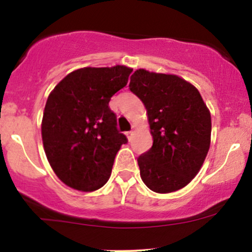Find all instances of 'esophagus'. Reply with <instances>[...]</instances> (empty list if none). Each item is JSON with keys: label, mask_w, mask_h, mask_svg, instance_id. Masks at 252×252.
Instances as JSON below:
<instances>
[{"label": "esophagus", "mask_w": 252, "mask_h": 252, "mask_svg": "<svg viewBox=\"0 0 252 252\" xmlns=\"http://www.w3.org/2000/svg\"><path fill=\"white\" fill-rule=\"evenodd\" d=\"M126 137H128V140H130L131 139V136H133V131H126Z\"/></svg>", "instance_id": "obj_1"}]
</instances>
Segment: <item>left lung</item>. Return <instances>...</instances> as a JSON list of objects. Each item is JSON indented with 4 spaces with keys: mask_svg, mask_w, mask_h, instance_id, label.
Instances as JSON below:
<instances>
[{
    "mask_svg": "<svg viewBox=\"0 0 252 252\" xmlns=\"http://www.w3.org/2000/svg\"><path fill=\"white\" fill-rule=\"evenodd\" d=\"M129 89L147 110L153 145L137 158L150 189L170 193L189 185L202 168L211 136V117L195 87L175 75L140 68Z\"/></svg>",
    "mask_w": 252,
    "mask_h": 252,
    "instance_id": "obj_1",
    "label": "left lung"
}]
</instances>
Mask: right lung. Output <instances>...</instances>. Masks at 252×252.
I'll use <instances>...</instances> for the list:
<instances>
[{"label":"right lung","instance_id":"add662e5","mask_svg":"<svg viewBox=\"0 0 252 252\" xmlns=\"http://www.w3.org/2000/svg\"><path fill=\"white\" fill-rule=\"evenodd\" d=\"M131 71L121 65L79 68L49 94L42 119L44 152L71 189L92 192L110 179L116 155L128 139L118 131L108 102L126 86Z\"/></svg>","mask_w":252,"mask_h":252}]
</instances>
